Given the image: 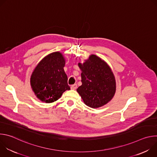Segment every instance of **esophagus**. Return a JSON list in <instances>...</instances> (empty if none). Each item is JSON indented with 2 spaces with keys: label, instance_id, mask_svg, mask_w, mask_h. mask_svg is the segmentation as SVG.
I'll return each instance as SVG.
<instances>
[{
  "label": "esophagus",
  "instance_id": "34e87169",
  "mask_svg": "<svg viewBox=\"0 0 157 157\" xmlns=\"http://www.w3.org/2000/svg\"><path fill=\"white\" fill-rule=\"evenodd\" d=\"M76 88H77V84H73L71 86V89H73V90H75Z\"/></svg>",
  "mask_w": 157,
  "mask_h": 157
}]
</instances>
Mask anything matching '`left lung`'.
Segmentation results:
<instances>
[{
    "mask_svg": "<svg viewBox=\"0 0 157 157\" xmlns=\"http://www.w3.org/2000/svg\"><path fill=\"white\" fill-rule=\"evenodd\" d=\"M78 66L81 70L82 85L77 89L84 104L91 108H98L113 98L116 83L109 66L95 55Z\"/></svg>",
    "mask_w": 157,
    "mask_h": 157,
    "instance_id": "1",
    "label": "left lung"
}]
</instances>
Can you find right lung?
Listing matches in <instances>:
<instances>
[{
	"label": "right lung",
	"mask_w": 157,
	"mask_h": 157,
	"mask_svg": "<svg viewBox=\"0 0 157 157\" xmlns=\"http://www.w3.org/2000/svg\"><path fill=\"white\" fill-rule=\"evenodd\" d=\"M64 65L65 58L56 52L43 58L35 67L30 77V85L36 98L42 102H53L70 89L63 69Z\"/></svg>",
	"instance_id": "right-lung-1"
}]
</instances>
